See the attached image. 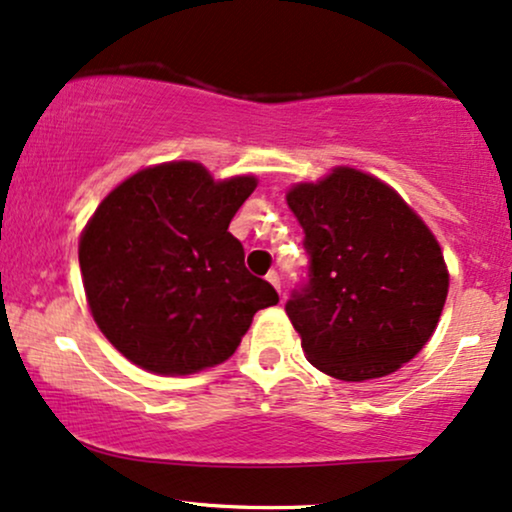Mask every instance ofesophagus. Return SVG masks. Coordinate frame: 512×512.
Wrapping results in <instances>:
<instances>
[{
    "label": "esophagus",
    "mask_w": 512,
    "mask_h": 512,
    "mask_svg": "<svg viewBox=\"0 0 512 512\" xmlns=\"http://www.w3.org/2000/svg\"><path fill=\"white\" fill-rule=\"evenodd\" d=\"M266 280L270 282V285H273L277 292L282 294V285H280V275H277V270H270V273L266 275Z\"/></svg>",
    "instance_id": "1"
}]
</instances>
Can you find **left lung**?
I'll list each match as a JSON object with an SVG mask.
<instances>
[{"instance_id":"1","label":"left lung","mask_w":512,"mask_h":512,"mask_svg":"<svg viewBox=\"0 0 512 512\" xmlns=\"http://www.w3.org/2000/svg\"><path fill=\"white\" fill-rule=\"evenodd\" d=\"M287 204L304 227L308 275L285 311L308 361L344 382L399 370L432 337L449 294L430 227L356 168L301 182Z\"/></svg>"}]
</instances>
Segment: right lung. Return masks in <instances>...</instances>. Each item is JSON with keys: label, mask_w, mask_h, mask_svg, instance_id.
<instances>
[{"label": "right lung", "mask_w": 512, "mask_h": 512, "mask_svg": "<svg viewBox=\"0 0 512 512\" xmlns=\"http://www.w3.org/2000/svg\"><path fill=\"white\" fill-rule=\"evenodd\" d=\"M254 175L216 182L194 161L144 168L99 204L80 237L94 323L128 361L189 375L227 361L273 285L244 266L227 232Z\"/></svg>", "instance_id": "add662e5"}]
</instances>
